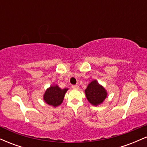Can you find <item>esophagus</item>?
I'll return each mask as SVG.
<instances>
[{
    "instance_id": "1",
    "label": "esophagus",
    "mask_w": 147,
    "mask_h": 147,
    "mask_svg": "<svg viewBox=\"0 0 147 147\" xmlns=\"http://www.w3.org/2000/svg\"><path fill=\"white\" fill-rule=\"evenodd\" d=\"M72 88L73 89H79V86L78 85H72Z\"/></svg>"
}]
</instances>
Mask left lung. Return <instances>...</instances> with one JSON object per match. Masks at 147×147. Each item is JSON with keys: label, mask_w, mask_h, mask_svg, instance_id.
<instances>
[{"label": "left lung", "mask_w": 147, "mask_h": 147, "mask_svg": "<svg viewBox=\"0 0 147 147\" xmlns=\"http://www.w3.org/2000/svg\"><path fill=\"white\" fill-rule=\"evenodd\" d=\"M85 94L89 102L93 106L102 104L107 97L106 89L96 80H93L88 85L85 90Z\"/></svg>", "instance_id": "obj_1"}]
</instances>
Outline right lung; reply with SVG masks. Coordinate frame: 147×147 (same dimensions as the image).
Returning a JSON list of instances; mask_svg holds the SVG:
<instances>
[{"label":"right lung","instance_id":"obj_1","mask_svg":"<svg viewBox=\"0 0 147 147\" xmlns=\"http://www.w3.org/2000/svg\"><path fill=\"white\" fill-rule=\"evenodd\" d=\"M68 90V88H60L57 85L51 86L45 90L43 99L48 105L57 107L63 102L64 96Z\"/></svg>","mask_w":147,"mask_h":147}]
</instances>
